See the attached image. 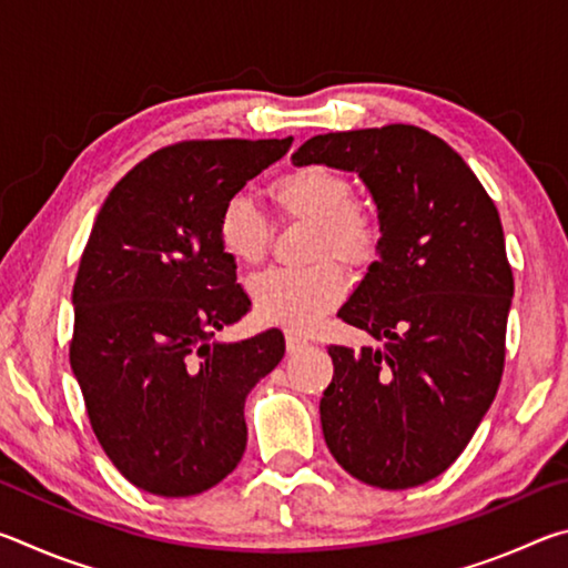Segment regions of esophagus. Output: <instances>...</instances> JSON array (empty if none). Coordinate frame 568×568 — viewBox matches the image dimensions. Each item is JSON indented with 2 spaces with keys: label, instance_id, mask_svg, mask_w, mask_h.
<instances>
[{
  "label": "esophagus",
  "instance_id": "obj_1",
  "mask_svg": "<svg viewBox=\"0 0 568 568\" xmlns=\"http://www.w3.org/2000/svg\"><path fill=\"white\" fill-rule=\"evenodd\" d=\"M285 345H287V353H301L303 348H307V341L303 338V335H297V333H287L285 335Z\"/></svg>",
  "mask_w": 568,
  "mask_h": 568
}]
</instances>
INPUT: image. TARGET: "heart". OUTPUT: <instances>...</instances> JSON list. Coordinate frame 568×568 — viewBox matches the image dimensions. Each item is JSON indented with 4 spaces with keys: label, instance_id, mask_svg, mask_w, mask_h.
<instances>
[{
    "label": "heart",
    "instance_id": "heart-1",
    "mask_svg": "<svg viewBox=\"0 0 568 568\" xmlns=\"http://www.w3.org/2000/svg\"><path fill=\"white\" fill-rule=\"evenodd\" d=\"M267 197L285 223L313 227L311 255L321 263L307 271L257 275L250 283V297L261 321L305 333L343 301L348 285L337 262L351 271H363L378 257L381 217L368 203L353 197L351 178L325 162L277 175L267 185ZM217 237L237 265H257L271 250L273 223L247 197L233 195L220 207Z\"/></svg>",
    "mask_w": 568,
    "mask_h": 568
}]
</instances>
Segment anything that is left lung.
<instances>
[{
    "mask_svg": "<svg viewBox=\"0 0 568 568\" xmlns=\"http://www.w3.org/2000/svg\"><path fill=\"white\" fill-rule=\"evenodd\" d=\"M291 160L358 172L383 230L381 261L338 311L383 348H328L325 444L368 486L426 484L464 454L504 376L501 217L464 158L416 124L315 134Z\"/></svg>",
    "mask_w": 568,
    "mask_h": 568,
    "instance_id": "1",
    "label": "left lung"
}]
</instances>
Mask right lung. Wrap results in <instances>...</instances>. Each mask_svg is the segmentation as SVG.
<instances>
[{
    "label": "right lung",
    "instance_id": "right-lung-1",
    "mask_svg": "<svg viewBox=\"0 0 568 568\" xmlns=\"http://www.w3.org/2000/svg\"><path fill=\"white\" fill-rule=\"evenodd\" d=\"M291 142L160 148L94 220L72 287L70 365L100 446L142 491L203 494L245 454V396L281 363L285 338L271 328L215 341L250 311L217 215Z\"/></svg>",
    "mask_w": 568,
    "mask_h": 568
}]
</instances>
